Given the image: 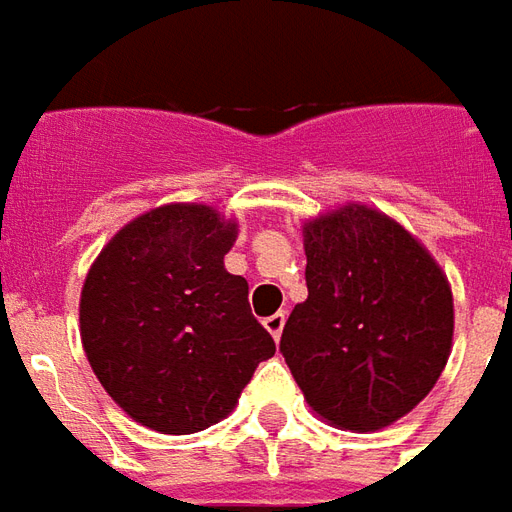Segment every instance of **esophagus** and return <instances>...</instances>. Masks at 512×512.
<instances>
[{"label":"esophagus","instance_id":"obj_1","mask_svg":"<svg viewBox=\"0 0 512 512\" xmlns=\"http://www.w3.org/2000/svg\"><path fill=\"white\" fill-rule=\"evenodd\" d=\"M285 310H280V313H274V316L263 318V324H266V330L274 335V341H280L282 335V327H285Z\"/></svg>","mask_w":512,"mask_h":512}]
</instances>
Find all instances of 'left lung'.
I'll list each match as a JSON object with an SVG mask.
<instances>
[{
	"label": "left lung",
	"instance_id": "1",
	"mask_svg": "<svg viewBox=\"0 0 512 512\" xmlns=\"http://www.w3.org/2000/svg\"><path fill=\"white\" fill-rule=\"evenodd\" d=\"M307 299L280 352L307 405L374 432L432 391L452 352L455 305L441 266L385 213L346 205L305 224Z\"/></svg>",
	"mask_w": 512,
	"mask_h": 512
}]
</instances>
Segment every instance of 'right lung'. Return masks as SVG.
I'll use <instances>...</instances> for the list:
<instances>
[{
  "label": "right lung",
  "mask_w": 512,
  "mask_h": 512,
  "mask_svg": "<svg viewBox=\"0 0 512 512\" xmlns=\"http://www.w3.org/2000/svg\"><path fill=\"white\" fill-rule=\"evenodd\" d=\"M238 224L207 205H163L121 227L85 277L80 335L113 402L163 435L232 413L277 352L249 282L224 268Z\"/></svg>",
  "instance_id": "obj_1"
}]
</instances>
